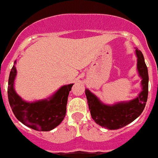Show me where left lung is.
Here are the masks:
<instances>
[{
  "label": "left lung",
  "instance_id": "8db88e82",
  "mask_svg": "<svg viewBox=\"0 0 158 158\" xmlns=\"http://www.w3.org/2000/svg\"><path fill=\"white\" fill-rule=\"evenodd\" d=\"M136 54L138 57L137 68L139 75L142 78V91L137 98L126 103L122 102L115 105L109 106L101 103L98 98L88 89L85 90L92 118L96 123L103 127L109 130L123 127L130 123L133 122L144 110L148 97L149 75L142 53L136 49Z\"/></svg>",
  "mask_w": 158,
  "mask_h": 158
}]
</instances>
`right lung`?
<instances>
[{"label": "right lung", "mask_w": 158, "mask_h": 158, "mask_svg": "<svg viewBox=\"0 0 158 158\" xmlns=\"http://www.w3.org/2000/svg\"><path fill=\"white\" fill-rule=\"evenodd\" d=\"M14 65L8 78V97L14 115L18 120L31 129L49 131L58 126L66 113L68 96L73 84L62 86L49 100L27 103L22 100L14 90L16 69Z\"/></svg>", "instance_id": "1"}]
</instances>
